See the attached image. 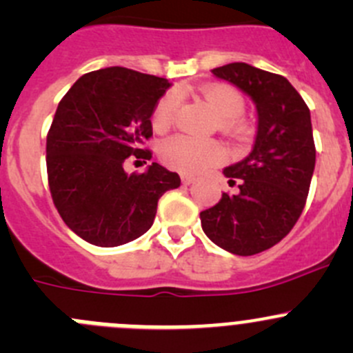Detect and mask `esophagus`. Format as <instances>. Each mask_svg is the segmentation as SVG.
<instances>
[{
    "label": "esophagus",
    "instance_id": "esophagus-1",
    "mask_svg": "<svg viewBox=\"0 0 353 353\" xmlns=\"http://www.w3.org/2000/svg\"><path fill=\"white\" fill-rule=\"evenodd\" d=\"M194 179H196V177L190 176V174H183V176H181V181H183V184H186V186H190V184H193Z\"/></svg>",
    "mask_w": 353,
    "mask_h": 353
}]
</instances>
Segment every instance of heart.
I'll return each mask as SVG.
<instances>
[{"label":"heart","instance_id":"heart-1","mask_svg":"<svg viewBox=\"0 0 353 353\" xmlns=\"http://www.w3.org/2000/svg\"><path fill=\"white\" fill-rule=\"evenodd\" d=\"M181 90H170L157 102L152 114V126L157 133H163L176 119L181 105ZM201 101L215 116L216 128L234 138L244 137L248 124L243 121L245 101L243 95L230 85H208L201 88ZM160 160L170 169L184 174H196L208 167L216 165L223 160V148L215 140H199V138L176 134L160 143Z\"/></svg>","mask_w":353,"mask_h":353}]
</instances>
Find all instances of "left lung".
Wrapping results in <instances>:
<instances>
[{
  "mask_svg": "<svg viewBox=\"0 0 353 353\" xmlns=\"http://www.w3.org/2000/svg\"><path fill=\"white\" fill-rule=\"evenodd\" d=\"M212 73L252 99L258 133L251 154L223 169L239 193H223L199 219L203 232L219 248L252 256L280 243L304 210L316 163L311 112L282 74L245 63Z\"/></svg>",
  "mask_w": 353,
  "mask_h": 353,
  "instance_id": "obj_1",
  "label": "left lung"
}]
</instances>
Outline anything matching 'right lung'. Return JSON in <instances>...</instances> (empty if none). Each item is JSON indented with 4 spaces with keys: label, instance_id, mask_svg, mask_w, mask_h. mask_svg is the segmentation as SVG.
Returning a JSON list of instances; mask_svg holds the SVG:
<instances>
[{
    "label": "right lung",
    "instance_id": "1",
    "mask_svg": "<svg viewBox=\"0 0 353 353\" xmlns=\"http://www.w3.org/2000/svg\"><path fill=\"white\" fill-rule=\"evenodd\" d=\"M169 87L165 78L110 66L78 78L59 102L46 143L49 190L66 225L87 243L138 239L154 223L160 196L181 186L157 162L143 174L124 170L130 155L152 159L140 145Z\"/></svg>",
    "mask_w": 353,
    "mask_h": 353
}]
</instances>
